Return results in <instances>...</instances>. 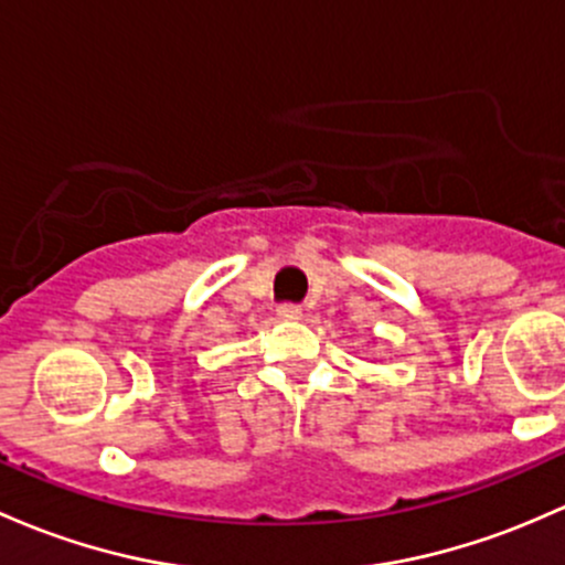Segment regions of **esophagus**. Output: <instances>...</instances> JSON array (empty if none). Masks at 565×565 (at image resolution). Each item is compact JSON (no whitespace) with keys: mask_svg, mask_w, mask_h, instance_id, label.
I'll list each match as a JSON object with an SVG mask.
<instances>
[{"mask_svg":"<svg viewBox=\"0 0 565 565\" xmlns=\"http://www.w3.org/2000/svg\"><path fill=\"white\" fill-rule=\"evenodd\" d=\"M302 317V308L295 306V302H284V306H278V319H284V322H298Z\"/></svg>","mask_w":565,"mask_h":565,"instance_id":"34e87169","label":"esophagus"}]
</instances>
